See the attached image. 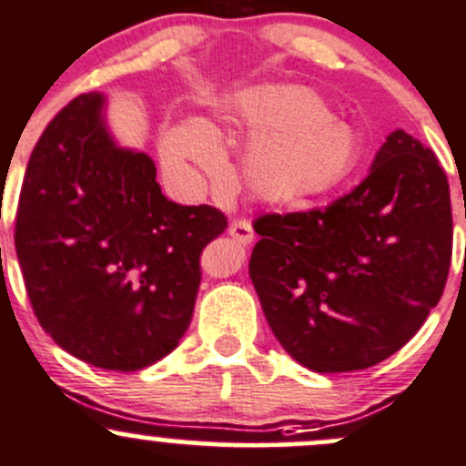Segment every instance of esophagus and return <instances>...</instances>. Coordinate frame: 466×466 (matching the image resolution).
Instances as JSON below:
<instances>
[{"label":"esophagus","mask_w":466,"mask_h":466,"mask_svg":"<svg viewBox=\"0 0 466 466\" xmlns=\"http://www.w3.org/2000/svg\"><path fill=\"white\" fill-rule=\"evenodd\" d=\"M228 235L235 239V242L244 244V247H248V244L253 242V227L251 222H247V219H233L231 227H228Z\"/></svg>","instance_id":"34e87169"}]
</instances>
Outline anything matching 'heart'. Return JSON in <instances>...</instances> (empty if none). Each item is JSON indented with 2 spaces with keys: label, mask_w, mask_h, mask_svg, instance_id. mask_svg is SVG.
<instances>
[{
  "label": "heart",
  "mask_w": 466,
  "mask_h": 466,
  "mask_svg": "<svg viewBox=\"0 0 466 466\" xmlns=\"http://www.w3.org/2000/svg\"><path fill=\"white\" fill-rule=\"evenodd\" d=\"M227 121L248 138L238 181L256 204L296 208L339 190L361 163L357 127L332 114L314 89L260 83L235 91L224 105ZM161 157L175 170L222 175V150L198 121L175 123L161 134Z\"/></svg>",
  "instance_id": "obj_1"
}]
</instances>
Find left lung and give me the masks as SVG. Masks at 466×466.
Instances as JSON below:
<instances>
[{
    "label": "left lung",
    "mask_w": 466,
    "mask_h": 466,
    "mask_svg": "<svg viewBox=\"0 0 466 466\" xmlns=\"http://www.w3.org/2000/svg\"><path fill=\"white\" fill-rule=\"evenodd\" d=\"M248 278L278 343L314 372L377 366L442 299L453 248L449 179L433 150L388 134L366 179L323 210L253 224Z\"/></svg>",
    "instance_id": "8db88e82"
}]
</instances>
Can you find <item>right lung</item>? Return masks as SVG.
<instances>
[{
    "label": "right lung",
    "instance_id": "obj_1",
    "mask_svg": "<svg viewBox=\"0 0 466 466\" xmlns=\"http://www.w3.org/2000/svg\"><path fill=\"white\" fill-rule=\"evenodd\" d=\"M213 206L166 199L157 166L126 147L100 91L71 100L37 141L17 206L15 251L42 329L80 361L134 372L179 345L193 319Z\"/></svg>",
    "mask_w": 466,
    "mask_h": 466
}]
</instances>
